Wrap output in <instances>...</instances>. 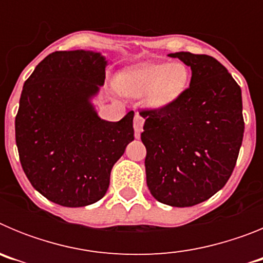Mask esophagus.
Instances as JSON below:
<instances>
[{"label":"esophagus","instance_id":"esophagus-1","mask_svg":"<svg viewBox=\"0 0 263 263\" xmlns=\"http://www.w3.org/2000/svg\"><path fill=\"white\" fill-rule=\"evenodd\" d=\"M143 124H145V120H143L141 116L137 113L136 116H134V121H133V125H134V132H136V137L138 138L139 134H141V132H142L143 129Z\"/></svg>","mask_w":263,"mask_h":263}]
</instances>
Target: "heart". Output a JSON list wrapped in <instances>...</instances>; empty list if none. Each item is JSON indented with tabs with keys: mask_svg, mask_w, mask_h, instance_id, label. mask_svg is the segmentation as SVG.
<instances>
[{
	"mask_svg": "<svg viewBox=\"0 0 263 263\" xmlns=\"http://www.w3.org/2000/svg\"><path fill=\"white\" fill-rule=\"evenodd\" d=\"M191 80L184 63H139L121 71L115 85L129 97L145 96L150 109H164L182 99Z\"/></svg>",
	"mask_w": 263,
	"mask_h": 263,
	"instance_id": "heart-1",
	"label": "heart"
}]
</instances>
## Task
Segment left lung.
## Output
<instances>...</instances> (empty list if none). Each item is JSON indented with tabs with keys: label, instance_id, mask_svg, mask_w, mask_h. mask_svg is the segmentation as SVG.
Returning <instances> with one entry per match:
<instances>
[{
	"label": "left lung",
	"instance_id": "1",
	"mask_svg": "<svg viewBox=\"0 0 263 263\" xmlns=\"http://www.w3.org/2000/svg\"><path fill=\"white\" fill-rule=\"evenodd\" d=\"M192 71L190 88L174 105L141 111L146 183L159 203L192 206L231 178L243 138L242 96L215 58L168 53Z\"/></svg>",
	"mask_w": 263,
	"mask_h": 263
}]
</instances>
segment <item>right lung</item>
I'll return each instance as SVG.
<instances>
[{"label":"right lung","instance_id":"right-lung-1","mask_svg":"<svg viewBox=\"0 0 263 263\" xmlns=\"http://www.w3.org/2000/svg\"><path fill=\"white\" fill-rule=\"evenodd\" d=\"M108 64L96 51H57L23 84L15 117L21 164L32 187L59 205L99 201L134 139V111L111 122L93 105Z\"/></svg>","mask_w":263,"mask_h":263}]
</instances>
